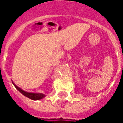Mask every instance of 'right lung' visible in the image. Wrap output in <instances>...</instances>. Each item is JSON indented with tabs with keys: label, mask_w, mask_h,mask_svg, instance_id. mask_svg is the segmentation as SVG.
<instances>
[{
	"label": "right lung",
	"mask_w": 123,
	"mask_h": 123,
	"mask_svg": "<svg viewBox=\"0 0 123 123\" xmlns=\"http://www.w3.org/2000/svg\"><path fill=\"white\" fill-rule=\"evenodd\" d=\"M12 84H14V86L16 87V88L20 93H22L23 95H25L27 98H30V99H32V100H39V99H43V98L45 96L43 93H30L27 92H25V91H24L23 90H22V89L19 88V87H18L16 85H15L13 83V82H12Z\"/></svg>",
	"instance_id": "right-lung-1"
}]
</instances>
